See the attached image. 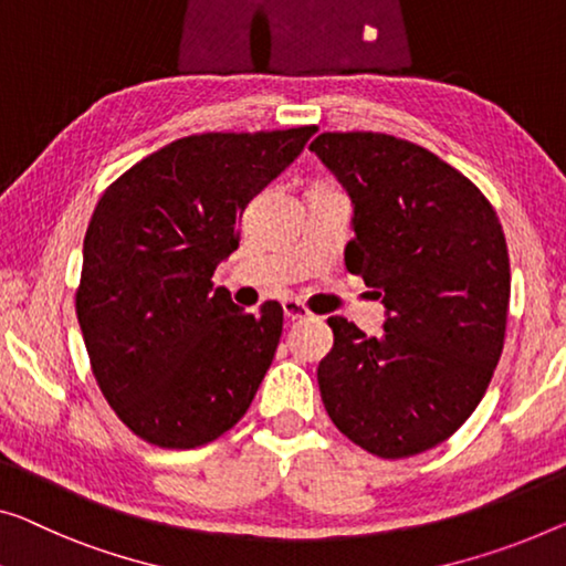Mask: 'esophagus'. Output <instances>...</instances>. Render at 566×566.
Returning a JSON list of instances; mask_svg holds the SVG:
<instances>
[{
    "label": "esophagus",
    "instance_id": "obj_1",
    "mask_svg": "<svg viewBox=\"0 0 566 566\" xmlns=\"http://www.w3.org/2000/svg\"><path fill=\"white\" fill-rule=\"evenodd\" d=\"M282 310H284L286 323H297V319H307L312 315V312L305 305H302L300 300H284Z\"/></svg>",
    "mask_w": 566,
    "mask_h": 566
}]
</instances>
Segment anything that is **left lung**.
<instances>
[{
    "mask_svg": "<svg viewBox=\"0 0 566 566\" xmlns=\"http://www.w3.org/2000/svg\"><path fill=\"white\" fill-rule=\"evenodd\" d=\"M310 149L356 206L345 266L389 310L378 337L327 319L319 396L350 442L411 458L465 424L499 366L511 300L501 221L478 185L415 142L325 132Z\"/></svg>",
    "mask_w": 566,
    "mask_h": 566,
    "instance_id": "8db88e82",
    "label": "left lung"
}]
</instances>
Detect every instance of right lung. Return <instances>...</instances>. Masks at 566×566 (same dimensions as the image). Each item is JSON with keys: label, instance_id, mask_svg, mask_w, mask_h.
<instances>
[{"label": "right lung", "instance_id": "obj_1", "mask_svg": "<svg viewBox=\"0 0 566 566\" xmlns=\"http://www.w3.org/2000/svg\"><path fill=\"white\" fill-rule=\"evenodd\" d=\"M317 126L175 139L108 185L75 290L101 394L139 440L192 450L229 432L280 345L284 310L233 305L213 272L239 247L247 202Z\"/></svg>", "mask_w": 566, "mask_h": 566}]
</instances>
